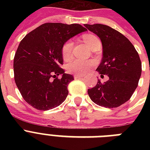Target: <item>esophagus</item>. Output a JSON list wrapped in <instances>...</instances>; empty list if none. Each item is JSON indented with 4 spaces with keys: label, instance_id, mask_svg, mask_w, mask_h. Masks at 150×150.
<instances>
[{
    "label": "esophagus",
    "instance_id": "obj_1",
    "mask_svg": "<svg viewBox=\"0 0 150 150\" xmlns=\"http://www.w3.org/2000/svg\"><path fill=\"white\" fill-rule=\"evenodd\" d=\"M74 78L75 79H83V76L82 75H75Z\"/></svg>",
    "mask_w": 150,
    "mask_h": 150
}]
</instances>
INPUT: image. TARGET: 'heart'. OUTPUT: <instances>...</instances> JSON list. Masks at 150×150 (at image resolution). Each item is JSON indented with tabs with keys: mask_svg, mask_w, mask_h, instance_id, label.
Masks as SVG:
<instances>
[{
	"mask_svg": "<svg viewBox=\"0 0 150 150\" xmlns=\"http://www.w3.org/2000/svg\"><path fill=\"white\" fill-rule=\"evenodd\" d=\"M85 43L89 47L90 49L93 47L96 43H100L99 40L96 36L93 34H86L83 36ZM73 48V41L71 40L66 41L64 43L61 47V54L63 57L64 60L68 61L71 57V53H72ZM93 61H82V60H78L75 59L69 62L67 65V69L70 73L75 74V75H84L88 72L90 68L94 65Z\"/></svg>",
	"mask_w": 150,
	"mask_h": 150,
	"instance_id": "obj_1",
	"label": "heart"
}]
</instances>
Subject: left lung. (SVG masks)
<instances>
[{
  "instance_id": "left-lung-1",
  "label": "left lung",
  "mask_w": 150,
  "mask_h": 150,
  "mask_svg": "<svg viewBox=\"0 0 150 150\" xmlns=\"http://www.w3.org/2000/svg\"><path fill=\"white\" fill-rule=\"evenodd\" d=\"M102 42L103 58L96 71L109 80L88 89L93 102L101 107L114 108L127 102L137 88L142 73V63L132 43L121 33L102 24H85Z\"/></svg>"
}]
</instances>
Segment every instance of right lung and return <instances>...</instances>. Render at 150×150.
I'll return each instance as SVG.
<instances>
[{
	"label": "right lung",
	"mask_w": 150,
	"mask_h": 150,
	"mask_svg": "<svg viewBox=\"0 0 150 150\" xmlns=\"http://www.w3.org/2000/svg\"><path fill=\"white\" fill-rule=\"evenodd\" d=\"M79 24L44 23L20 42L14 57V76L22 97L32 107L47 110L58 107L68 94L74 78L66 74L61 47L75 35L86 31ZM61 75L59 79L57 76Z\"/></svg>",
	"instance_id": "add662e5"
}]
</instances>
